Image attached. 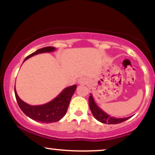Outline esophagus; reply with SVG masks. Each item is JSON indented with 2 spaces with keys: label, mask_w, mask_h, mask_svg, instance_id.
Returning <instances> with one entry per match:
<instances>
[{
  "label": "esophagus",
  "mask_w": 155,
  "mask_h": 155,
  "mask_svg": "<svg viewBox=\"0 0 155 155\" xmlns=\"http://www.w3.org/2000/svg\"><path fill=\"white\" fill-rule=\"evenodd\" d=\"M87 83V79L86 78L82 77V78H80L79 79V84H85Z\"/></svg>",
  "instance_id": "1"
}]
</instances>
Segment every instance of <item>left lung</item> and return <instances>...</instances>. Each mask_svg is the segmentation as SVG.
Instances as JSON below:
<instances>
[{
    "instance_id": "8db88e82",
    "label": "left lung",
    "mask_w": 155,
    "mask_h": 155,
    "mask_svg": "<svg viewBox=\"0 0 155 155\" xmlns=\"http://www.w3.org/2000/svg\"><path fill=\"white\" fill-rule=\"evenodd\" d=\"M89 106H90V108L91 110V112L94 117H95L96 120H98L99 122H102V123L108 124H119L121 123V122H124V121L128 120L131 117H126V118H114V117L109 116L108 114L104 112L96 104L92 94H90V97H89Z\"/></svg>"
}]
</instances>
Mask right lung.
Here are the masks:
<instances>
[{"label":"right lung","mask_w":155,"mask_h":155,"mask_svg":"<svg viewBox=\"0 0 155 155\" xmlns=\"http://www.w3.org/2000/svg\"><path fill=\"white\" fill-rule=\"evenodd\" d=\"M54 50H56V49L53 47H47L39 49L28 55L25 59L24 62L34 55L41 54V53L51 52ZM76 89V84L65 88L61 92V93H60L50 102L43 105H39V106H31L21 100L16 91L15 86V93L19 108L26 116L38 122L51 123V122H58L65 116L68 108L69 104H70L71 99Z\"/></svg>","instance_id":"1"}]
</instances>
